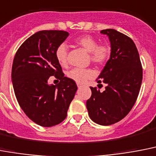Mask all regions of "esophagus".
<instances>
[{
    "mask_svg": "<svg viewBox=\"0 0 156 156\" xmlns=\"http://www.w3.org/2000/svg\"><path fill=\"white\" fill-rule=\"evenodd\" d=\"M77 87H78V88H80V87H82V84H77Z\"/></svg>",
    "mask_w": 156,
    "mask_h": 156,
    "instance_id": "34e87169",
    "label": "esophagus"
}]
</instances>
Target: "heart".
Listing matches in <instances>:
<instances>
[{
	"label": "heart",
	"mask_w": 156,
	"mask_h": 156,
	"mask_svg": "<svg viewBox=\"0 0 156 156\" xmlns=\"http://www.w3.org/2000/svg\"><path fill=\"white\" fill-rule=\"evenodd\" d=\"M74 43L89 53L92 63L101 65L108 59L110 55V47L107 43H98L97 38L90 35H82L76 38ZM68 48L65 43L58 45L55 51V57L61 65L68 63ZM68 78L78 84H83L87 80L94 76V72L90 68H73L67 73Z\"/></svg>",
	"instance_id": "b5f03b06"
}]
</instances>
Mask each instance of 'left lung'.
<instances>
[{
    "instance_id": "1",
    "label": "left lung",
    "mask_w": 156,
    "mask_h": 156,
    "mask_svg": "<svg viewBox=\"0 0 156 156\" xmlns=\"http://www.w3.org/2000/svg\"><path fill=\"white\" fill-rule=\"evenodd\" d=\"M101 33L109 37L111 45L110 58L97 79L106 87L103 92L90 87L92 96L86 107L94 122L109 126L125 118L134 106L143 80V68L131 38L113 29Z\"/></svg>"
}]
</instances>
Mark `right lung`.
Instances as JSON below:
<instances>
[{"label": "right lung", "mask_w": 156, "mask_h": 156, "mask_svg": "<svg viewBox=\"0 0 156 156\" xmlns=\"http://www.w3.org/2000/svg\"><path fill=\"white\" fill-rule=\"evenodd\" d=\"M69 34L63 30H41L21 45L12 66V83L20 107L36 124L51 127L62 122L74 98L77 86L64 76L55 57L58 45ZM60 80L48 85L50 76Z\"/></svg>", "instance_id": "add662e5"}]
</instances>
